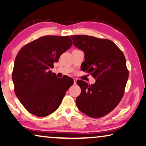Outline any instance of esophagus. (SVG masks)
I'll use <instances>...</instances> for the list:
<instances>
[{
    "label": "esophagus",
    "mask_w": 146,
    "mask_h": 146,
    "mask_svg": "<svg viewBox=\"0 0 146 146\" xmlns=\"http://www.w3.org/2000/svg\"><path fill=\"white\" fill-rule=\"evenodd\" d=\"M76 82H77V79L74 78V84H76Z\"/></svg>",
    "instance_id": "1"
}]
</instances>
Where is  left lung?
<instances>
[{"instance_id": "obj_1", "label": "left lung", "mask_w": 146, "mask_h": 146, "mask_svg": "<svg viewBox=\"0 0 146 146\" xmlns=\"http://www.w3.org/2000/svg\"><path fill=\"white\" fill-rule=\"evenodd\" d=\"M70 37L75 47L85 53L83 70L96 79L91 85L77 81L81 92L76 105L89 117H103L118 105L124 95L129 76L124 54L111 40L86 35Z\"/></svg>"}]
</instances>
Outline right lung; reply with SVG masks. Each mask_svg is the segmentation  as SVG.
Returning a JSON list of instances; mask_svg holds the SVG:
<instances>
[{
	"label": "right lung",
	"mask_w": 146,
	"mask_h": 146,
	"mask_svg": "<svg viewBox=\"0 0 146 146\" xmlns=\"http://www.w3.org/2000/svg\"><path fill=\"white\" fill-rule=\"evenodd\" d=\"M72 43L67 36H45L25 45L18 53L12 74L15 93L31 113L43 117L53 113L73 85L72 78H58L50 70Z\"/></svg>",
	"instance_id": "add662e5"
}]
</instances>
